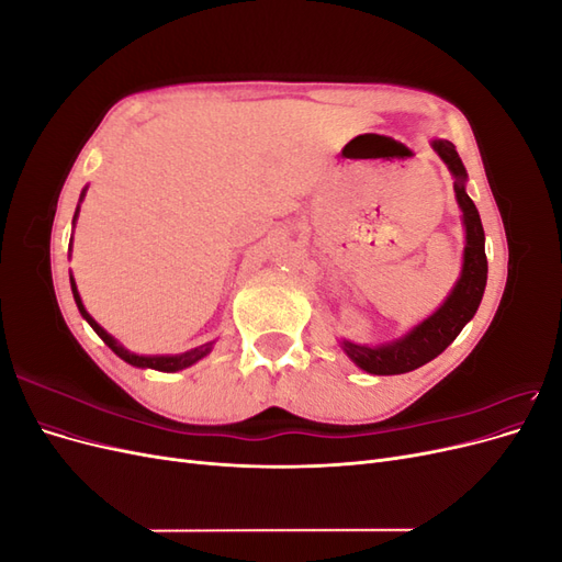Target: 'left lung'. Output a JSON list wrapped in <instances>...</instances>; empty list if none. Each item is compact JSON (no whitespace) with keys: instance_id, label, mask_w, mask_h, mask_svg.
Segmentation results:
<instances>
[{"instance_id":"left-lung-1","label":"left lung","mask_w":562,"mask_h":562,"mask_svg":"<svg viewBox=\"0 0 562 562\" xmlns=\"http://www.w3.org/2000/svg\"><path fill=\"white\" fill-rule=\"evenodd\" d=\"M434 149L448 164L454 176V194L459 201V209L464 213V227H467V246H464V265L462 277H459L454 291L443 302L436 314L427 321H422L417 328H413L405 337L396 339L391 345L382 347H361L353 342H342L349 359L372 372V375H401V372H411L424 363L434 361L438 353H443L452 339L462 333V328L473 318L475 310L483 300L485 281H487V258H485V232L481 225V215L475 203L464 190L467 171L464 164L459 159L457 149L450 140H434Z\"/></svg>"}]
</instances>
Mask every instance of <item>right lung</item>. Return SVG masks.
I'll return each instance as SVG.
<instances>
[{"label": "right lung", "instance_id": "add662e5", "mask_svg": "<svg viewBox=\"0 0 562 562\" xmlns=\"http://www.w3.org/2000/svg\"><path fill=\"white\" fill-rule=\"evenodd\" d=\"M81 196H83V194H81ZM77 211H79V209H77ZM75 217H77V213H75ZM70 283H72V295H75V302H77V307H79L81 316L89 321V326H91L100 337H103V342L119 356V359H124V361L131 363V366L155 368V370H161V372H176V370H182V368H187V366L196 363L199 359H203V356H206V353L211 351V347H213V342H209V345H201V347H196V349H192V351H184V353H180V356H135V353L126 351L122 345H116V339L98 326V323L93 321V316H91L87 310H83V304H81V297H79V293H77V285H75V279H72V277H70Z\"/></svg>", "mask_w": 562, "mask_h": 562}]
</instances>
